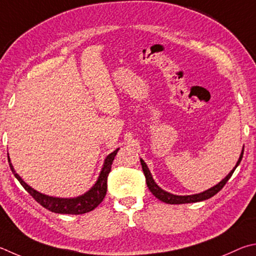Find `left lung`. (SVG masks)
Here are the masks:
<instances>
[{"label":"left lung","instance_id":"1","mask_svg":"<svg viewBox=\"0 0 256 256\" xmlns=\"http://www.w3.org/2000/svg\"><path fill=\"white\" fill-rule=\"evenodd\" d=\"M243 154H244V147H243V150H242L240 153V156L238 160H237V163L235 165V168L232 170V171L230 172V174L224 178V180H222L220 182L218 183V184H216L212 188H210V189L206 190L204 192H201V194H191V196H176V194H168V192L164 191L163 189H160V188L156 184L154 178H152V174L150 172L148 168H147L146 163L144 162L140 158V163H142V171H144V174H145V178H146V183H147V186H148L150 191L153 194L156 198L160 199V201H163V202L165 204H191V202H199V201H204V200H207L209 198H212V196H214V194H217L219 191H220L224 186L226 184L227 181L230 180V176H232V173H234L235 168L238 166L242 158H243Z\"/></svg>","mask_w":256,"mask_h":256}]
</instances>
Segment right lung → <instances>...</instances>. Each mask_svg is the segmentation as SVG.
<instances>
[{
  "mask_svg": "<svg viewBox=\"0 0 256 256\" xmlns=\"http://www.w3.org/2000/svg\"><path fill=\"white\" fill-rule=\"evenodd\" d=\"M118 150L119 148H116L114 152H112L111 154L106 156V158L104 160V164H103L102 171L100 172V176H98L96 184H94L88 192H85L84 194L70 199L55 198V196H49L36 191L32 188L26 184V183L19 176V174L16 172V170L11 164V160L8 156V160L11 171L18 178V181L21 183V186L24 188L26 191H28L30 196H32L38 204H42L44 208H46L49 212L56 214H82L85 212H92V210L96 209L98 206L102 202V200L104 199L106 194L108 176H109V173L111 171V164L114 162V156L116 155V152Z\"/></svg>",
  "mask_w": 256,
  "mask_h": 256,
  "instance_id": "obj_1",
  "label": "right lung"
}]
</instances>
